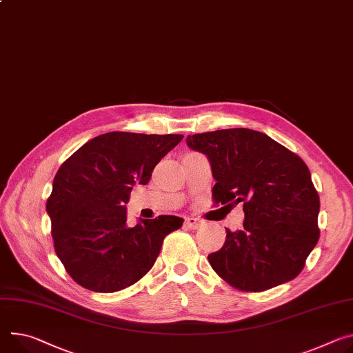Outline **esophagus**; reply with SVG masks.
<instances>
[{
    "label": "esophagus",
    "instance_id": "obj_1",
    "mask_svg": "<svg viewBox=\"0 0 353 353\" xmlns=\"http://www.w3.org/2000/svg\"><path fill=\"white\" fill-rule=\"evenodd\" d=\"M203 225V222L194 216H187L185 218V227L190 230H199Z\"/></svg>",
    "mask_w": 353,
    "mask_h": 353
}]
</instances>
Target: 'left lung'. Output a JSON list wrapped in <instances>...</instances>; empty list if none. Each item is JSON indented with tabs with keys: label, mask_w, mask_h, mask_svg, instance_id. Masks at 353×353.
Returning a JSON list of instances; mask_svg holds the SVG:
<instances>
[{
	"label": "left lung",
	"mask_w": 353,
	"mask_h": 353,
	"mask_svg": "<svg viewBox=\"0 0 353 353\" xmlns=\"http://www.w3.org/2000/svg\"><path fill=\"white\" fill-rule=\"evenodd\" d=\"M187 146L207 156L215 203H243V228H225L212 269L245 292L297 277L319 238V197L301 157L248 128L188 135Z\"/></svg>",
	"instance_id": "1"
}]
</instances>
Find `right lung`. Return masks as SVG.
I'll use <instances>...</instances> for the list:
<instances>
[{"mask_svg":"<svg viewBox=\"0 0 353 353\" xmlns=\"http://www.w3.org/2000/svg\"><path fill=\"white\" fill-rule=\"evenodd\" d=\"M183 135L108 132L77 149L57 170L46 211L57 258L76 283L97 293L130 287L154 265L168 234L183 218L159 215L126 225L135 184H148L152 170Z\"/></svg>","mask_w":353,"mask_h":353,"instance_id":"obj_1","label":"right lung"}]
</instances>
